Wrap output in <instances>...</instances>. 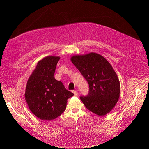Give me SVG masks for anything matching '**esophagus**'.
<instances>
[{"mask_svg":"<svg viewBox=\"0 0 149 149\" xmlns=\"http://www.w3.org/2000/svg\"><path fill=\"white\" fill-rule=\"evenodd\" d=\"M73 93H74V96H78V91H73Z\"/></svg>","mask_w":149,"mask_h":149,"instance_id":"obj_1","label":"esophagus"}]
</instances>
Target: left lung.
<instances>
[{
  "instance_id": "left-lung-1",
  "label": "left lung",
  "mask_w": 149,
  "mask_h": 149,
  "mask_svg": "<svg viewBox=\"0 0 149 149\" xmlns=\"http://www.w3.org/2000/svg\"><path fill=\"white\" fill-rule=\"evenodd\" d=\"M71 61L89 84L87 96L80 99L88 110L98 116L109 112L118 102L120 83L106 58L95 53L72 56Z\"/></svg>"
}]
</instances>
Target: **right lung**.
<instances>
[{
	"instance_id": "right-lung-1",
	"label": "right lung",
	"mask_w": 149,
	"mask_h": 149,
	"mask_svg": "<svg viewBox=\"0 0 149 149\" xmlns=\"http://www.w3.org/2000/svg\"><path fill=\"white\" fill-rule=\"evenodd\" d=\"M59 56H48L38 62L26 83L25 97L31 112L42 120L55 119L63 112L74 94L55 79Z\"/></svg>"
}]
</instances>
